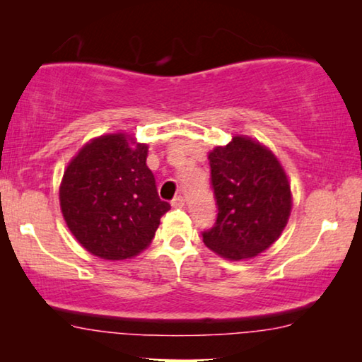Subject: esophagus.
<instances>
[{
	"instance_id": "esophagus-1",
	"label": "esophagus",
	"mask_w": 362,
	"mask_h": 362,
	"mask_svg": "<svg viewBox=\"0 0 362 362\" xmlns=\"http://www.w3.org/2000/svg\"><path fill=\"white\" fill-rule=\"evenodd\" d=\"M170 204H173V207H175V209H177V207H183V206H185V198H183V196H180V194L175 196Z\"/></svg>"
}]
</instances>
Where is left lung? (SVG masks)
I'll return each instance as SVG.
<instances>
[{
  "instance_id": "left-lung-1",
  "label": "left lung",
  "mask_w": 362,
  "mask_h": 362,
  "mask_svg": "<svg viewBox=\"0 0 362 362\" xmlns=\"http://www.w3.org/2000/svg\"><path fill=\"white\" fill-rule=\"evenodd\" d=\"M217 220L203 231L207 247L228 260L252 259L283 233L292 209L287 175L260 142L236 136L209 153Z\"/></svg>"
}]
</instances>
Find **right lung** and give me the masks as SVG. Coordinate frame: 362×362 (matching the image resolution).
I'll return each instance as SVG.
<instances>
[{
    "label": "right lung",
    "instance_id": "add662e5",
    "mask_svg": "<svg viewBox=\"0 0 362 362\" xmlns=\"http://www.w3.org/2000/svg\"><path fill=\"white\" fill-rule=\"evenodd\" d=\"M146 156V144L127 134H107L86 144L66 166L60 209L88 252L124 260L150 246L170 204L159 199Z\"/></svg>",
    "mask_w": 362,
    "mask_h": 362
}]
</instances>
